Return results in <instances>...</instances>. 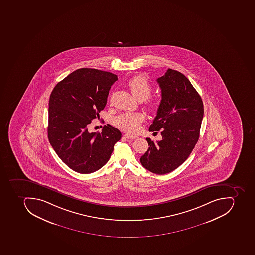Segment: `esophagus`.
I'll list each match as a JSON object with an SVG mask.
<instances>
[{"instance_id": "34e87169", "label": "esophagus", "mask_w": 255, "mask_h": 255, "mask_svg": "<svg viewBox=\"0 0 255 255\" xmlns=\"http://www.w3.org/2000/svg\"><path fill=\"white\" fill-rule=\"evenodd\" d=\"M125 137L127 138V139H131V140H134V139H136L137 136H133V135H130V134L126 133L124 135Z\"/></svg>"}]
</instances>
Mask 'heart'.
Segmentation results:
<instances>
[{
  "instance_id": "obj_1",
  "label": "heart",
  "mask_w": 255,
  "mask_h": 255,
  "mask_svg": "<svg viewBox=\"0 0 255 255\" xmlns=\"http://www.w3.org/2000/svg\"><path fill=\"white\" fill-rule=\"evenodd\" d=\"M128 87L135 97L140 101L146 100L151 95L152 88L147 79L141 76L133 77L128 81ZM150 108H155V104L151 100L147 102ZM145 119L142 113L123 114L114 119V125L118 128L127 132H136L140 123Z\"/></svg>"
}]
</instances>
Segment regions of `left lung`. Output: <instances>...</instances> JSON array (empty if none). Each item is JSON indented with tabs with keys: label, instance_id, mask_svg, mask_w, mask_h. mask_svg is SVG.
Instances as JSON below:
<instances>
[{
	"label": "left lung",
	"instance_id": "1",
	"mask_svg": "<svg viewBox=\"0 0 255 255\" xmlns=\"http://www.w3.org/2000/svg\"><path fill=\"white\" fill-rule=\"evenodd\" d=\"M160 104L149 131H160L157 143L146 138L148 149L140 158L144 168L165 174L178 168L189 157L199 139L204 106L201 96L186 76L167 69L157 79Z\"/></svg>",
	"mask_w": 255,
	"mask_h": 255
}]
</instances>
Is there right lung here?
<instances>
[{
	"mask_svg": "<svg viewBox=\"0 0 255 255\" xmlns=\"http://www.w3.org/2000/svg\"><path fill=\"white\" fill-rule=\"evenodd\" d=\"M117 75L82 68L57 84L49 100L48 138L58 157L80 174H90L108 163L114 145L122 137L108 124L101 132L88 125L100 117Z\"/></svg>",
	"mask_w": 255,
	"mask_h": 255,
	"instance_id": "obj_1",
	"label": "right lung"
}]
</instances>
